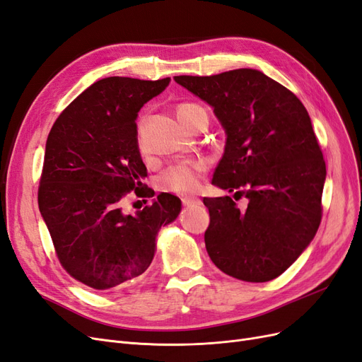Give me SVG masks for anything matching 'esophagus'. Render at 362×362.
<instances>
[{"mask_svg":"<svg viewBox=\"0 0 362 362\" xmlns=\"http://www.w3.org/2000/svg\"><path fill=\"white\" fill-rule=\"evenodd\" d=\"M182 203L186 207H197V206L203 204L200 198H195V197H185V198H182Z\"/></svg>","mask_w":362,"mask_h":362,"instance_id":"34e87169","label":"esophagus"}]
</instances>
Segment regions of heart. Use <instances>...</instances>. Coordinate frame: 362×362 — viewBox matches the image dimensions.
I'll return each mask as SVG.
<instances>
[{
  "label": "heart",
  "instance_id": "b5f03b06",
  "mask_svg": "<svg viewBox=\"0 0 362 362\" xmlns=\"http://www.w3.org/2000/svg\"><path fill=\"white\" fill-rule=\"evenodd\" d=\"M202 111H204L202 105L185 102L177 107V117L185 126H188L195 115ZM139 147L143 148L141 143H139ZM206 170L207 164L204 160L177 162V164H173L160 173L158 185L162 191L176 194H191L198 189L202 176Z\"/></svg>",
  "mask_w": 362,
  "mask_h": 362
}]
</instances>
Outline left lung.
<instances>
[{
  "label": "left lung",
  "instance_id": "8db88e82",
  "mask_svg": "<svg viewBox=\"0 0 362 362\" xmlns=\"http://www.w3.org/2000/svg\"><path fill=\"white\" fill-rule=\"evenodd\" d=\"M174 81L214 108L227 134L212 183L245 197H204L211 223L209 257L224 274L248 283L281 275L320 226L326 165L302 102L255 69Z\"/></svg>",
  "mask_w": 362,
  "mask_h": 362
}]
</instances>
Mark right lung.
I'll return each instance as SVG.
<instances>
[{"label": "right lung", "mask_w": 362, "mask_h": 362, "mask_svg": "<svg viewBox=\"0 0 362 362\" xmlns=\"http://www.w3.org/2000/svg\"><path fill=\"white\" fill-rule=\"evenodd\" d=\"M170 84L110 76L96 81L58 115L46 139L39 209L64 271L95 290L135 283L147 271L162 226L180 214L160 194L135 215L123 198L153 197L138 148V111Z\"/></svg>", "instance_id": "right-lung-1"}]
</instances>
